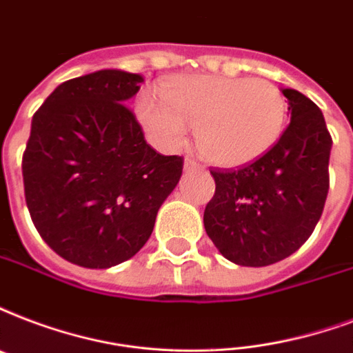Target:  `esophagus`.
<instances>
[{
	"mask_svg": "<svg viewBox=\"0 0 353 353\" xmlns=\"http://www.w3.org/2000/svg\"><path fill=\"white\" fill-rule=\"evenodd\" d=\"M183 168H185V172H196V170H200V165L196 163L194 159H185Z\"/></svg>",
	"mask_w": 353,
	"mask_h": 353,
	"instance_id": "34e87169",
	"label": "esophagus"
}]
</instances>
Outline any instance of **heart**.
I'll return each mask as SVG.
<instances>
[{"label": "heart", "mask_w": 353, "mask_h": 353, "mask_svg": "<svg viewBox=\"0 0 353 353\" xmlns=\"http://www.w3.org/2000/svg\"><path fill=\"white\" fill-rule=\"evenodd\" d=\"M142 129L163 150H177L196 128L198 152L212 165L254 163L279 141L287 118L283 94L250 77L185 75L161 87V99L142 94L134 105Z\"/></svg>", "instance_id": "b5f03b06"}]
</instances>
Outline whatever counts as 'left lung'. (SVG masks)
I'll return each instance as SVG.
<instances>
[{"instance_id": "1", "label": "left lung", "mask_w": 353, "mask_h": 353, "mask_svg": "<svg viewBox=\"0 0 353 353\" xmlns=\"http://www.w3.org/2000/svg\"><path fill=\"white\" fill-rule=\"evenodd\" d=\"M290 123L278 144L241 170H211L216 190L203 225L225 259L268 266L289 257L319 224L330 188L332 137L319 107L294 88Z\"/></svg>"}]
</instances>
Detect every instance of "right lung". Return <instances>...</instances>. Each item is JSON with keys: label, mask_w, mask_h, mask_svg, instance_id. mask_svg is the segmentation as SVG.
I'll list each match as a JSON object with an SVG mask.
<instances>
[{"label": "right lung", "mask_w": 353, "mask_h": 353, "mask_svg": "<svg viewBox=\"0 0 353 353\" xmlns=\"http://www.w3.org/2000/svg\"><path fill=\"white\" fill-rule=\"evenodd\" d=\"M144 77L98 70L64 81L34 112L21 172L27 209L55 254L111 268L146 244L183 159L161 155L125 101Z\"/></svg>", "instance_id": "right-lung-1"}]
</instances>
